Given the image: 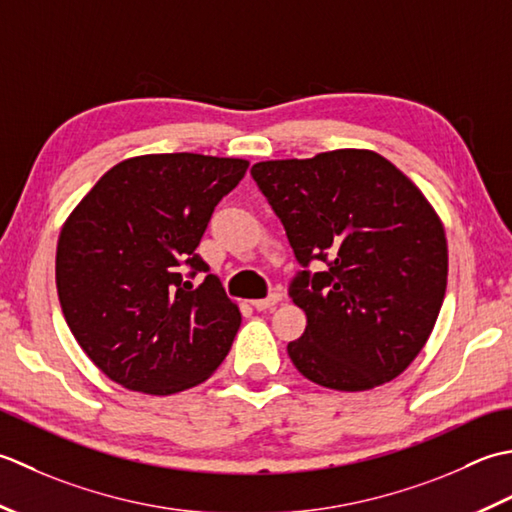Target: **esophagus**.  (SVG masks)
<instances>
[{
    "label": "esophagus",
    "mask_w": 512,
    "mask_h": 512,
    "mask_svg": "<svg viewBox=\"0 0 512 512\" xmlns=\"http://www.w3.org/2000/svg\"><path fill=\"white\" fill-rule=\"evenodd\" d=\"M280 302V294H269L267 298H260V300H252L254 309L258 311H267V309H274Z\"/></svg>",
    "instance_id": "obj_1"
}]
</instances>
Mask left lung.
<instances>
[{
	"label": "left lung",
	"instance_id": "8db88e82",
	"mask_svg": "<svg viewBox=\"0 0 512 512\" xmlns=\"http://www.w3.org/2000/svg\"><path fill=\"white\" fill-rule=\"evenodd\" d=\"M252 176L302 271L289 296L307 316L287 344L307 380L369 391L409 367L440 314L448 247L440 216L409 176L371 150L260 161ZM309 262H325L311 275Z\"/></svg>",
	"mask_w": 512,
	"mask_h": 512
}]
</instances>
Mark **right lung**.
I'll use <instances>...</instances> for the list:
<instances>
[{
  "mask_svg": "<svg viewBox=\"0 0 512 512\" xmlns=\"http://www.w3.org/2000/svg\"><path fill=\"white\" fill-rule=\"evenodd\" d=\"M245 159L143 154L101 176L61 227V311L86 356L121 387L172 395L205 382L232 349L241 311L196 247ZM206 271L198 288L185 281Z\"/></svg>",
  "mask_w": 512,
  "mask_h": 512,
  "instance_id": "right-lung-1",
  "label": "right lung"
}]
</instances>
